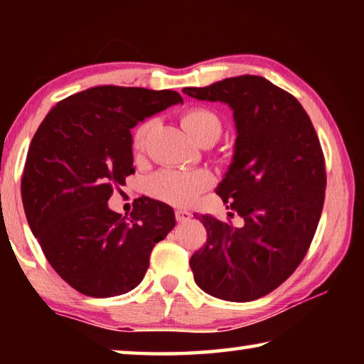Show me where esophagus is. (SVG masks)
<instances>
[{
    "label": "esophagus",
    "mask_w": 364,
    "mask_h": 364,
    "mask_svg": "<svg viewBox=\"0 0 364 364\" xmlns=\"http://www.w3.org/2000/svg\"><path fill=\"white\" fill-rule=\"evenodd\" d=\"M175 217H176L178 223H184V221H188L191 217H193V215H191L186 210H181V208H178V210L175 212Z\"/></svg>",
    "instance_id": "34e87169"
}]
</instances>
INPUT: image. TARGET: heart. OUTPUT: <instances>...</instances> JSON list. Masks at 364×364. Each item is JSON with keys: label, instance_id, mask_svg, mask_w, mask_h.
Masks as SVG:
<instances>
[{"label": "heart", "instance_id": "b5f03b06", "mask_svg": "<svg viewBox=\"0 0 364 364\" xmlns=\"http://www.w3.org/2000/svg\"><path fill=\"white\" fill-rule=\"evenodd\" d=\"M181 123L189 136L199 144L210 143L220 138L223 132V123L213 109L196 106L188 109L181 115ZM152 128V120H144L134 128L132 134L133 151L141 154L146 151L147 138ZM213 178L204 170H175L165 168L154 173L147 180V191L154 197L167 200L175 205H191L197 197L212 186Z\"/></svg>", "mask_w": 364, "mask_h": 364}]
</instances>
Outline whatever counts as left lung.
<instances>
[{
  "label": "left lung",
  "mask_w": 364,
  "mask_h": 364,
  "mask_svg": "<svg viewBox=\"0 0 364 364\" xmlns=\"http://www.w3.org/2000/svg\"><path fill=\"white\" fill-rule=\"evenodd\" d=\"M183 93L234 110V159L217 194L244 220L234 228L200 215L207 242L189 260L194 281L217 299H260L297 269L321 218L326 165L315 127L291 93L258 75Z\"/></svg>",
  "instance_id": "1"
}]
</instances>
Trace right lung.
Masks as SVG:
<instances>
[{
  "instance_id": "right-lung-1",
  "label": "right lung",
  "mask_w": 364,
  "mask_h": 364,
  "mask_svg": "<svg viewBox=\"0 0 364 364\" xmlns=\"http://www.w3.org/2000/svg\"><path fill=\"white\" fill-rule=\"evenodd\" d=\"M178 102L171 90L95 86L59 101L36 130L21 181L23 210L46 260L75 291L130 292L154 245L173 230L164 202L143 197L123 217L107 200L134 173L132 128Z\"/></svg>"
}]
</instances>
